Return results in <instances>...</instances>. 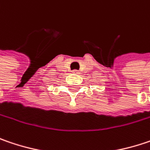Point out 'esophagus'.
<instances>
[{
  "mask_svg": "<svg viewBox=\"0 0 150 150\" xmlns=\"http://www.w3.org/2000/svg\"><path fill=\"white\" fill-rule=\"evenodd\" d=\"M72 72H73V73H76V74H79V71H78V70H73V71H72Z\"/></svg>",
  "mask_w": 150,
  "mask_h": 150,
  "instance_id": "obj_1",
  "label": "esophagus"
}]
</instances>
